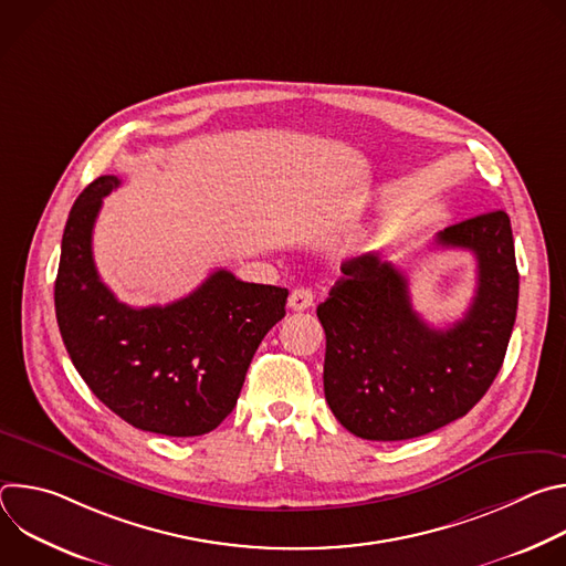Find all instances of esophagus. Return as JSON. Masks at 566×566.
Returning <instances> with one entry per match:
<instances>
[{"label":"esophagus","instance_id":"obj_1","mask_svg":"<svg viewBox=\"0 0 566 566\" xmlns=\"http://www.w3.org/2000/svg\"><path fill=\"white\" fill-rule=\"evenodd\" d=\"M289 306L291 311H306L313 306V291L311 289H295L291 295H289Z\"/></svg>","mask_w":566,"mask_h":566}]
</instances>
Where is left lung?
<instances>
[{
  "label": "left lung",
  "mask_w": 566,
  "mask_h": 566,
  "mask_svg": "<svg viewBox=\"0 0 566 566\" xmlns=\"http://www.w3.org/2000/svg\"><path fill=\"white\" fill-rule=\"evenodd\" d=\"M476 258V293L463 319L432 329L412 308L408 280L367 253L317 306L325 327V398L352 434L402 441L465 417L502 369L513 334L520 273L511 219L476 214L437 234Z\"/></svg>",
  "instance_id": "obj_1"
}]
</instances>
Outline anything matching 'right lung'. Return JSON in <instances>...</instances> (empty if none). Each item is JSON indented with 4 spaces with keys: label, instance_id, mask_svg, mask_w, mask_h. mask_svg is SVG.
Returning <instances> with one entry per match:
<instances>
[{
    "label": "right lung",
    "instance_id": "add662e5",
    "mask_svg": "<svg viewBox=\"0 0 566 566\" xmlns=\"http://www.w3.org/2000/svg\"><path fill=\"white\" fill-rule=\"evenodd\" d=\"M120 179L98 177L69 212L55 277V317L77 374L129 426L199 437L234 408L264 336L284 317L289 291L214 271L166 306L134 308L101 282L92 232Z\"/></svg>",
    "mask_w": 566,
    "mask_h": 566
}]
</instances>
